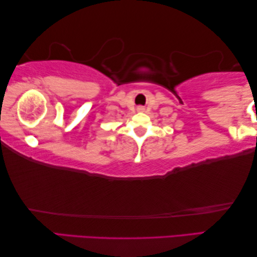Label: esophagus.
Instances as JSON below:
<instances>
[{
	"label": "esophagus",
	"instance_id": "esophagus-1",
	"mask_svg": "<svg viewBox=\"0 0 257 257\" xmlns=\"http://www.w3.org/2000/svg\"><path fill=\"white\" fill-rule=\"evenodd\" d=\"M138 109H139V110H142V109H144V108H142V107H139Z\"/></svg>",
	"mask_w": 257,
	"mask_h": 257
}]
</instances>
